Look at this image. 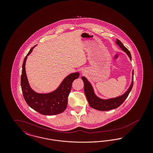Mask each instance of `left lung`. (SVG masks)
<instances>
[{"label":"left lung","instance_id":"8db88e82","mask_svg":"<svg viewBox=\"0 0 153 153\" xmlns=\"http://www.w3.org/2000/svg\"><path fill=\"white\" fill-rule=\"evenodd\" d=\"M115 42L117 45L121 48V49L126 53V54L128 56L130 60H131V53L124 46L123 44L119 39H117ZM133 76L134 71H132V72L131 84L123 94L115 97L109 99H102L98 97L96 95L94 89L92 87L91 83L87 80V79L85 77L82 76L81 79L83 81L84 84V92L90 107L99 111H108L111 109L117 108L118 107H119L126 99V98L127 97L128 95L131 91V89L133 86Z\"/></svg>","mask_w":153,"mask_h":153}]
</instances>
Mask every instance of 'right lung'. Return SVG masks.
Wrapping results in <instances>:
<instances>
[{"mask_svg":"<svg viewBox=\"0 0 153 153\" xmlns=\"http://www.w3.org/2000/svg\"><path fill=\"white\" fill-rule=\"evenodd\" d=\"M36 46V45L30 49L24 59L22 65L21 84L23 97L28 105L38 112L44 115H57L65 110L72 82L79 78L80 73L75 72L69 74L62 81L58 87L51 92L42 94L34 91L30 85L25 65L27 56Z\"/></svg>","mask_w":153,"mask_h":153,"instance_id":"obj_1","label":"right lung"}]
</instances>
